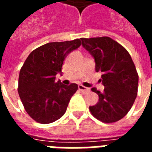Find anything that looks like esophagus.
Listing matches in <instances>:
<instances>
[{
	"mask_svg": "<svg viewBox=\"0 0 152 152\" xmlns=\"http://www.w3.org/2000/svg\"><path fill=\"white\" fill-rule=\"evenodd\" d=\"M78 89H79L81 92L84 93V94L89 93V91H90V89H89V88H86L85 86H83L82 85H79V86H78Z\"/></svg>",
	"mask_w": 152,
	"mask_h": 152,
	"instance_id": "34e87169",
	"label": "esophagus"
}]
</instances>
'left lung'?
I'll return each mask as SVG.
<instances>
[{
    "label": "left lung",
    "instance_id": "left-lung-1",
    "mask_svg": "<svg viewBox=\"0 0 152 152\" xmlns=\"http://www.w3.org/2000/svg\"><path fill=\"white\" fill-rule=\"evenodd\" d=\"M82 46L95 61V71L102 75L99 80L105 89L100 92L99 102L90 106L92 115L104 123L120 121L134 104L137 94L138 75L130 54L124 47L107 37L80 38Z\"/></svg>",
    "mask_w": 152,
    "mask_h": 152
}]
</instances>
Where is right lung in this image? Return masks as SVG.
<instances>
[{
	"label": "right lung",
	"instance_id": "1",
	"mask_svg": "<svg viewBox=\"0 0 152 152\" xmlns=\"http://www.w3.org/2000/svg\"><path fill=\"white\" fill-rule=\"evenodd\" d=\"M81 45L80 39L50 42L31 52L22 66L18 77V94L26 112L40 124H50L66 112L70 99L78 89L56 81L63 61Z\"/></svg>",
	"mask_w": 152,
	"mask_h": 152
}]
</instances>
